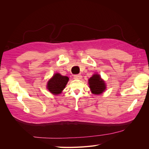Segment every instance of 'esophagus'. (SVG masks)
I'll return each instance as SVG.
<instances>
[{
    "label": "esophagus",
    "mask_w": 149,
    "mask_h": 149,
    "mask_svg": "<svg viewBox=\"0 0 149 149\" xmlns=\"http://www.w3.org/2000/svg\"><path fill=\"white\" fill-rule=\"evenodd\" d=\"M74 79H80L82 78V76L81 74H75L74 75Z\"/></svg>",
    "instance_id": "1"
}]
</instances>
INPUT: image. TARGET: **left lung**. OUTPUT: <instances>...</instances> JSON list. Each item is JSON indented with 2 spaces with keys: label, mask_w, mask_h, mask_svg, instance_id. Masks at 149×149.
<instances>
[{
  "label": "left lung",
  "mask_w": 149,
  "mask_h": 149,
  "mask_svg": "<svg viewBox=\"0 0 149 149\" xmlns=\"http://www.w3.org/2000/svg\"><path fill=\"white\" fill-rule=\"evenodd\" d=\"M89 88L93 94H100L104 91L106 84L101 78V76L95 74L89 79Z\"/></svg>",
  "instance_id": "obj_1"
}]
</instances>
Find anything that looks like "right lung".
Masks as SVG:
<instances>
[{
	"label": "right lung",
	"mask_w": 149,
	"mask_h": 149,
	"mask_svg": "<svg viewBox=\"0 0 149 149\" xmlns=\"http://www.w3.org/2000/svg\"><path fill=\"white\" fill-rule=\"evenodd\" d=\"M69 78L67 76H61L59 73H56L52 78L49 80L47 88L52 94H58L65 88Z\"/></svg>",
	"instance_id": "1"
}]
</instances>
